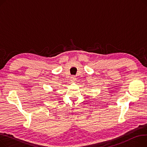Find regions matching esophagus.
I'll return each instance as SVG.
<instances>
[{
	"instance_id": "1",
	"label": "esophagus",
	"mask_w": 147,
	"mask_h": 147,
	"mask_svg": "<svg viewBox=\"0 0 147 147\" xmlns=\"http://www.w3.org/2000/svg\"><path fill=\"white\" fill-rule=\"evenodd\" d=\"M75 80H76V77L74 76H72L71 77V81L74 82V81H75Z\"/></svg>"
}]
</instances>
